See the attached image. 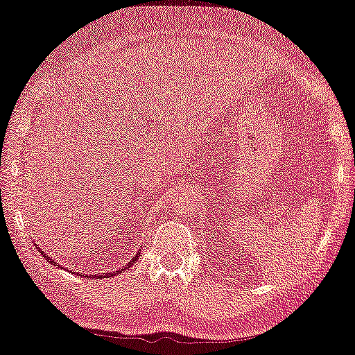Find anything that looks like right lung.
Here are the masks:
<instances>
[{"label": "right lung", "mask_w": 355, "mask_h": 355, "mask_svg": "<svg viewBox=\"0 0 355 355\" xmlns=\"http://www.w3.org/2000/svg\"><path fill=\"white\" fill-rule=\"evenodd\" d=\"M40 252H41V255H42V257H44L47 261H49V263H52V264H54V266H60V264H59V263L52 261V260H51V257H47V253H44V252H42V250H41V248H40ZM137 258H139V255H135L134 258H132V260H130L129 263H127V264H125V268H124V269H127V268H130V266H132V264H134V263L137 261ZM119 272H121V269H119V271H116V272H103V274H98V276H87V277H91V279H94V277H100V279H102V277H111V276H114V274H119ZM78 274H79V272H78ZM79 276H84V274H79Z\"/></svg>", "instance_id": "right-lung-1"}]
</instances>
